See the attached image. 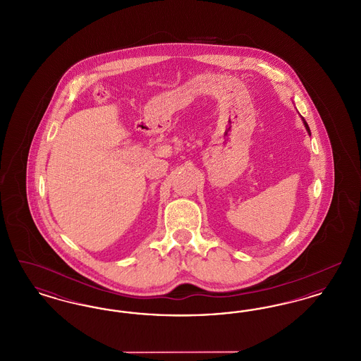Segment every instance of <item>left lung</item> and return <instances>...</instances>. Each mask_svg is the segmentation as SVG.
<instances>
[{"instance_id": "1", "label": "left lung", "mask_w": 361, "mask_h": 361, "mask_svg": "<svg viewBox=\"0 0 361 361\" xmlns=\"http://www.w3.org/2000/svg\"><path fill=\"white\" fill-rule=\"evenodd\" d=\"M305 124H306V128H307V131H309V133H310L309 124H307V123H306V121H305Z\"/></svg>"}]
</instances>
